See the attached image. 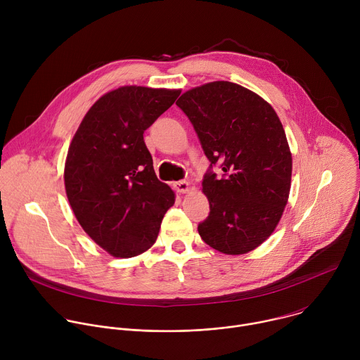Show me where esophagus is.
<instances>
[{
    "instance_id": "esophagus-1",
    "label": "esophagus",
    "mask_w": 360,
    "mask_h": 360,
    "mask_svg": "<svg viewBox=\"0 0 360 360\" xmlns=\"http://www.w3.org/2000/svg\"><path fill=\"white\" fill-rule=\"evenodd\" d=\"M174 189L179 193H185L189 191V182L186 181H178V182H174Z\"/></svg>"
}]
</instances>
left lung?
Returning <instances> with one entry per match:
<instances>
[{"label": "left lung", "instance_id": "left-lung-1", "mask_svg": "<svg viewBox=\"0 0 360 360\" xmlns=\"http://www.w3.org/2000/svg\"><path fill=\"white\" fill-rule=\"evenodd\" d=\"M176 105L211 162L202 181L210 215L198 225L200 238L226 255L253 250L275 231L290 191L292 155L279 117L258 94L229 81L192 88Z\"/></svg>", "mask_w": 360, "mask_h": 360}]
</instances>
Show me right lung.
<instances>
[{"label": "right lung", "mask_w": 360, "mask_h": 360, "mask_svg": "<svg viewBox=\"0 0 360 360\" xmlns=\"http://www.w3.org/2000/svg\"><path fill=\"white\" fill-rule=\"evenodd\" d=\"M179 89L121 86L102 95L77 129L64 181L82 229L115 258L155 243L174 191L153 171L143 132L179 96Z\"/></svg>", "instance_id": "right-lung-1"}]
</instances>
